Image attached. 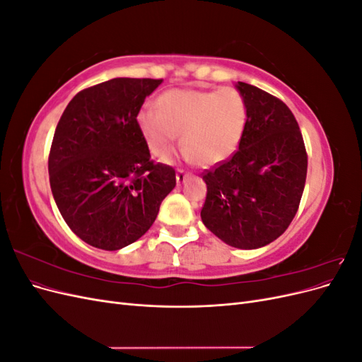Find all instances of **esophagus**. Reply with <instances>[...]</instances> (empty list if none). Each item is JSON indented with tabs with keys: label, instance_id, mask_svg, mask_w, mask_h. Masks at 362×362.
<instances>
[{
	"label": "esophagus",
	"instance_id": "34e87169",
	"mask_svg": "<svg viewBox=\"0 0 362 362\" xmlns=\"http://www.w3.org/2000/svg\"><path fill=\"white\" fill-rule=\"evenodd\" d=\"M189 177H190V173L184 172L182 169H178V172H177V182H178V184H182Z\"/></svg>",
	"mask_w": 362,
	"mask_h": 362
}]
</instances>
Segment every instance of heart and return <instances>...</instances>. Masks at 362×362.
Segmentation results:
<instances>
[{"instance_id":"b5f03b06","label":"heart","mask_w":362,"mask_h":362,"mask_svg":"<svg viewBox=\"0 0 362 362\" xmlns=\"http://www.w3.org/2000/svg\"><path fill=\"white\" fill-rule=\"evenodd\" d=\"M156 107L139 112L137 127L151 154L158 158L170 154L181 131L185 160H198L202 166L221 164L234 156L247 125L245 98L231 87L169 90Z\"/></svg>"}]
</instances>
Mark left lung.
Listing matches in <instances>:
<instances>
[{
	"label": "left lung",
	"mask_w": 362,
	"mask_h": 362,
	"mask_svg": "<svg viewBox=\"0 0 362 362\" xmlns=\"http://www.w3.org/2000/svg\"><path fill=\"white\" fill-rule=\"evenodd\" d=\"M247 105L245 136L233 157L202 172L204 225L229 246L262 247L298 213L308 156L290 108L279 98L237 83Z\"/></svg>",
	"instance_id": "left-lung-1"
}]
</instances>
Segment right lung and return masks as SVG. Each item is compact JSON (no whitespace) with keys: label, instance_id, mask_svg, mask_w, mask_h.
I'll return each mask as SVG.
<instances>
[{"label":"right lung","instance_id":"add662e5","mask_svg":"<svg viewBox=\"0 0 362 362\" xmlns=\"http://www.w3.org/2000/svg\"><path fill=\"white\" fill-rule=\"evenodd\" d=\"M161 81L113 78L87 87L59 120L48 157L52 196L74 234L93 247L134 243L177 185L172 166L151 160L137 127L145 98Z\"/></svg>","mask_w":362,"mask_h":362}]
</instances>
